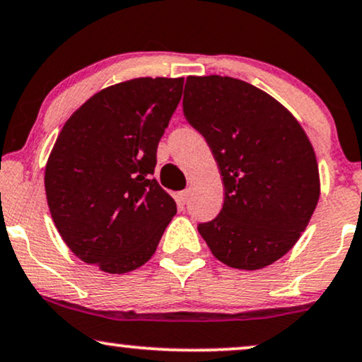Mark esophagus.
I'll return each mask as SVG.
<instances>
[{"label": "esophagus", "instance_id": "1", "mask_svg": "<svg viewBox=\"0 0 362 362\" xmlns=\"http://www.w3.org/2000/svg\"><path fill=\"white\" fill-rule=\"evenodd\" d=\"M189 197H190V189H185V190H182V192L178 194V199L182 200V204H185L187 200H189Z\"/></svg>", "mask_w": 362, "mask_h": 362}]
</instances>
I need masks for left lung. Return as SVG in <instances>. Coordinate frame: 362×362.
Here are the masks:
<instances>
[{"mask_svg": "<svg viewBox=\"0 0 362 362\" xmlns=\"http://www.w3.org/2000/svg\"><path fill=\"white\" fill-rule=\"evenodd\" d=\"M184 116L206 138L224 184L216 219L197 226L230 268L259 269L286 255L320 195L312 143L276 99L233 77H187Z\"/></svg>", "mask_w": 362, "mask_h": 362, "instance_id": "left-lung-1", "label": "left lung"}]
</instances>
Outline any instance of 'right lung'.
I'll return each mask as SVG.
<instances>
[{"label":"right lung","mask_w":362,"mask_h":362,"mask_svg":"<svg viewBox=\"0 0 362 362\" xmlns=\"http://www.w3.org/2000/svg\"><path fill=\"white\" fill-rule=\"evenodd\" d=\"M184 79L106 87L64 124L45 167L52 219L71 251L112 275L153 256L177 204L153 178Z\"/></svg>","instance_id":"obj_1"}]
</instances>
